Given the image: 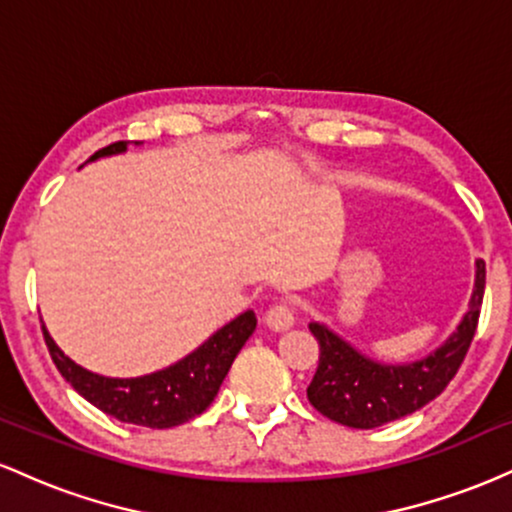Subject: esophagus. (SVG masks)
<instances>
[{
	"instance_id": "obj_1",
	"label": "esophagus",
	"mask_w": 512,
	"mask_h": 512,
	"mask_svg": "<svg viewBox=\"0 0 512 512\" xmlns=\"http://www.w3.org/2000/svg\"><path fill=\"white\" fill-rule=\"evenodd\" d=\"M264 322H267L269 327L276 332L281 330H289V327L293 325V303L291 301H276L272 308L267 310V315H264Z\"/></svg>"
}]
</instances>
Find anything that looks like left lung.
I'll list each match as a JSON object with an SVG mask.
<instances>
[{
	"instance_id": "obj_1",
	"label": "left lung",
	"mask_w": 512,
	"mask_h": 512,
	"mask_svg": "<svg viewBox=\"0 0 512 512\" xmlns=\"http://www.w3.org/2000/svg\"><path fill=\"white\" fill-rule=\"evenodd\" d=\"M486 262L477 260V284L457 332L436 354L409 366H387L358 354L327 327L310 322L320 344V361L308 385L310 404L327 419L349 428H378L414 414L436 399L460 370L479 325Z\"/></svg>"
}]
</instances>
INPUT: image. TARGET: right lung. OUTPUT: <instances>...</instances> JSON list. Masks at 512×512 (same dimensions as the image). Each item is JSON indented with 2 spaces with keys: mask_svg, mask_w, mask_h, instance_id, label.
Segmentation results:
<instances>
[{
  "mask_svg": "<svg viewBox=\"0 0 512 512\" xmlns=\"http://www.w3.org/2000/svg\"><path fill=\"white\" fill-rule=\"evenodd\" d=\"M127 149V142H115L105 149H98L88 161L101 156L120 154ZM257 317L252 310H245L236 320L221 327L214 337L166 370L144 375V378H103L91 370L76 366L52 342L43 327L45 344L62 378L79 392L86 402L98 407L103 414L113 416L122 424L146 428H173L195 419L214 402L216 392L231 368L233 358L255 332Z\"/></svg>",
  "mask_w": 512,
  "mask_h": 512,
  "instance_id": "right-lung-1",
  "label": "right lung"
}]
</instances>
